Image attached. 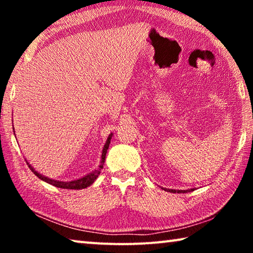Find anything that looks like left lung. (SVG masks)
I'll return each mask as SVG.
<instances>
[{
  "label": "left lung",
  "mask_w": 253,
  "mask_h": 253,
  "mask_svg": "<svg viewBox=\"0 0 253 253\" xmlns=\"http://www.w3.org/2000/svg\"><path fill=\"white\" fill-rule=\"evenodd\" d=\"M164 190L170 192V193H186V192L193 191V188H191V190H172V188H164Z\"/></svg>",
  "instance_id": "8db88e82"
}]
</instances>
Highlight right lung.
I'll list each match as a JSON object with an SVG mask.
<instances>
[{
	"label": "right lung",
	"instance_id": "right-lung-1",
	"mask_svg": "<svg viewBox=\"0 0 253 253\" xmlns=\"http://www.w3.org/2000/svg\"><path fill=\"white\" fill-rule=\"evenodd\" d=\"M13 131H14V127H13ZM111 137H113V132H111V134L108 136V138H107L106 143L104 145V147H102L101 160H100V164H99V166H98V169H93L92 172L88 173L87 175H84V176H83V177L74 179V181L63 182V181H58V179H52V178H50V177H46V176H44V175H42L39 172H37V170L32 168V165L30 164V163H28V161H25V162H27L29 169L32 170L33 174L37 175V176L39 177L40 179H42V181H44L46 183L51 184V185H53L55 187H59V188H67V190H81V188H85V187L90 186L91 184L96 181V178L98 177V175L100 174V170L102 169V168H104L107 149H108V147H109Z\"/></svg>",
	"mask_w": 253,
	"mask_h": 253
}]
</instances>
